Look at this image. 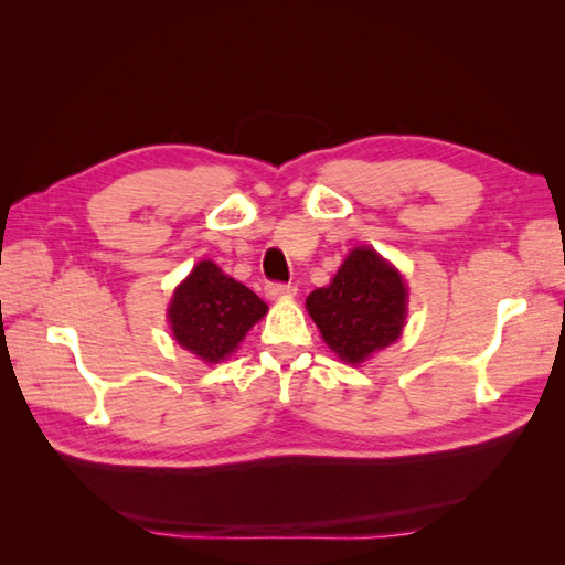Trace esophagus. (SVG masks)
Masks as SVG:
<instances>
[{"instance_id":"esophagus-1","label":"esophagus","mask_w":565,"mask_h":565,"mask_svg":"<svg viewBox=\"0 0 565 565\" xmlns=\"http://www.w3.org/2000/svg\"><path fill=\"white\" fill-rule=\"evenodd\" d=\"M297 292V287L292 282H266V295L270 299H282V297H292Z\"/></svg>"}]
</instances>
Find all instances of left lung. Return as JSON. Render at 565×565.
<instances>
[{"label":"left lung","instance_id":"left-lung-1","mask_svg":"<svg viewBox=\"0 0 565 565\" xmlns=\"http://www.w3.org/2000/svg\"><path fill=\"white\" fill-rule=\"evenodd\" d=\"M407 289L398 270L370 247H355L328 287L313 289L306 309L328 347L347 363L391 347L403 332Z\"/></svg>","mask_w":565,"mask_h":565}]
</instances>
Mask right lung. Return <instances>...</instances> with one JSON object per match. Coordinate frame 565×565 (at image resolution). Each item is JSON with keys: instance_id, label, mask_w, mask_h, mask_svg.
<instances>
[{"instance_id": "obj_1", "label": "right lung", "mask_w": 565, "mask_h": 565, "mask_svg": "<svg viewBox=\"0 0 565 565\" xmlns=\"http://www.w3.org/2000/svg\"><path fill=\"white\" fill-rule=\"evenodd\" d=\"M266 311L268 306L249 287L224 276L216 264L200 262L174 292L169 322L183 349L204 363H218Z\"/></svg>"}]
</instances>
